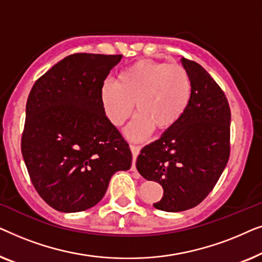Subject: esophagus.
Instances as JSON below:
<instances>
[{
  "label": "esophagus",
  "instance_id": "34e87169",
  "mask_svg": "<svg viewBox=\"0 0 262 262\" xmlns=\"http://www.w3.org/2000/svg\"><path fill=\"white\" fill-rule=\"evenodd\" d=\"M130 149H131V151H132V157H134V161H132V168H131V170L136 171L135 162H136V159H137V156H138L139 150H141V148H139V146H137V145H130Z\"/></svg>",
  "mask_w": 262,
  "mask_h": 262
}]
</instances>
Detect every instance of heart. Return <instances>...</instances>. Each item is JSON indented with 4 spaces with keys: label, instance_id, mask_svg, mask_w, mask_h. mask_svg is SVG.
<instances>
[{
    "label": "heart",
    "instance_id": "heart-1",
    "mask_svg": "<svg viewBox=\"0 0 262 262\" xmlns=\"http://www.w3.org/2000/svg\"><path fill=\"white\" fill-rule=\"evenodd\" d=\"M192 94L191 78L185 68L155 60H139L106 81L100 102L107 119L120 126L131 116L134 103L138 114L125 128L132 141L149 137L154 128L174 126L187 108Z\"/></svg>",
    "mask_w": 262,
    "mask_h": 262
}]
</instances>
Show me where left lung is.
Returning a JSON list of instances; mask_svg holds the SVG:
<instances>
[{"label": "left lung", "mask_w": 262, "mask_h": 262, "mask_svg": "<svg viewBox=\"0 0 262 262\" xmlns=\"http://www.w3.org/2000/svg\"><path fill=\"white\" fill-rule=\"evenodd\" d=\"M181 63L192 83L187 108L160 139L141 150L136 162L143 178L162 186V199L154 207L167 212L202 203L230 155L231 114L223 91L200 64L186 58Z\"/></svg>", "instance_id": "1"}]
</instances>
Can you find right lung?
Returning a JSON list of instances; mask_svg holds the SVG:
<instances>
[{
    "label": "right lung",
    "mask_w": 262,
    "mask_h": 262,
    "mask_svg": "<svg viewBox=\"0 0 262 262\" xmlns=\"http://www.w3.org/2000/svg\"><path fill=\"white\" fill-rule=\"evenodd\" d=\"M121 55L75 53L31 89L21 151L39 195L60 212L91 209L112 175L128 170L132 154L107 119L100 89Z\"/></svg>",
    "instance_id": "right-lung-1"
}]
</instances>
